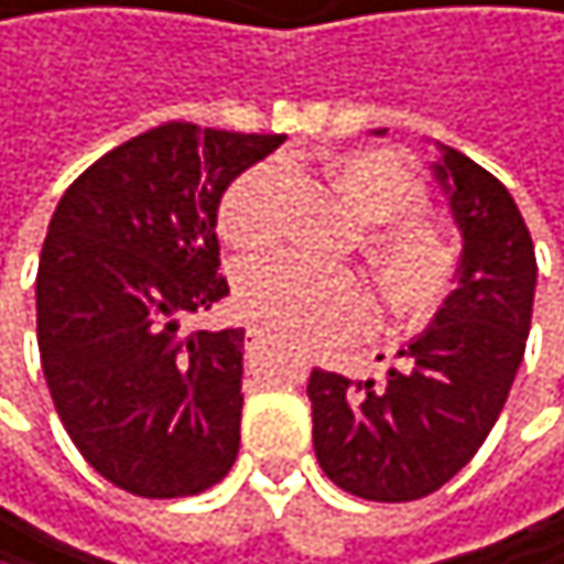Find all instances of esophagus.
Segmentation results:
<instances>
[{"label":"esophagus","mask_w":564,"mask_h":564,"mask_svg":"<svg viewBox=\"0 0 564 564\" xmlns=\"http://www.w3.org/2000/svg\"><path fill=\"white\" fill-rule=\"evenodd\" d=\"M263 344H270V337H267L260 327H250V330H247V350H260Z\"/></svg>","instance_id":"esophagus-1"}]
</instances>
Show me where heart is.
Wrapping results in <instances>:
<instances>
[{
	"label": "heart",
	"instance_id": "1",
	"mask_svg": "<svg viewBox=\"0 0 564 564\" xmlns=\"http://www.w3.org/2000/svg\"><path fill=\"white\" fill-rule=\"evenodd\" d=\"M334 183L350 210L384 224L375 234V257L388 291L404 304L434 297L452 273V247L417 220L427 207L424 180L394 153L357 150L330 163ZM284 163L267 160L240 173L220 199V234L243 250L276 237V199ZM237 304L247 321L294 344H334L360 334L375 317L371 291L354 270L321 267L297 253H270L237 270Z\"/></svg>",
	"mask_w": 564,
	"mask_h": 564
}]
</instances>
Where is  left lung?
Listing matches in <instances>:
<instances>
[{
	"label": "left lung",
	"mask_w": 564,
	"mask_h": 564,
	"mask_svg": "<svg viewBox=\"0 0 564 564\" xmlns=\"http://www.w3.org/2000/svg\"><path fill=\"white\" fill-rule=\"evenodd\" d=\"M388 130H375L384 137ZM431 173L462 234L458 288L398 350L384 384L314 368L307 398L324 475L368 501H414L452 481L495 427L532 327L539 263L511 193L434 143Z\"/></svg>",
	"instance_id": "8db88e82"
}]
</instances>
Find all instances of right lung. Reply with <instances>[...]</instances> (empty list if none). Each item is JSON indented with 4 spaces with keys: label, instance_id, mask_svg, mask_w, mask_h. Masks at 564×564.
<instances>
[{
    "label": "right lung",
    "instance_id": "add662e5",
    "mask_svg": "<svg viewBox=\"0 0 564 564\" xmlns=\"http://www.w3.org/2000/svg\"><path fill=\"white\" fill-rule=\"evenodd\" d=\"M284 137L163 123L59 199L35 273L43 375L79 455L140 498L214 488L237 462L243 327L183 334L230 294L224 189Z\"/></svg>",
    "mask_w": 564,
    "mask_h": 564
}]
</instances>
